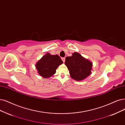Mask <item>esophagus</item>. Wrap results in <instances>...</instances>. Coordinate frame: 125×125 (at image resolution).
<instances>
[{
	"mask_svg": "<svg viewBox=\"0 0 125 125\" xmlns=\"http://www.w3.org/2000/svg\"><path fill=\"white\" fill-rule=\"evenodd\" d=\"M62 60L63 61V62L64 63L65 62V58H62Z\"/></svg>",
	"mask_w": 125,
	"mask_h": 125,
	"instance_id": "1",
	"label": "esophagus"
}]
</instances>
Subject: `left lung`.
I'll list each match as a JSON object with an SVG mask.
<instances>
[{"label": "left lung", "mask_w": 125, "mask_h": 125, "mask_svg": "<svg viewBox=\"0 0 125 125\" xmlns=\"http://www.w3.org/2000/svg\"><path fill=\"white\" fill-rule=\"evenodd\" d=\"M65 64L71 77L76 80H83L91 73L92 63L77 52L73 53L71 57H67Z\"/></svg>", "instance_id": "left-lung-1"}]
</instances>
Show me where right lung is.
I'll use <instances>...</instances> for the list:
<instances>
[{"label": "right lung", "instance_id": "right-lung-1", "mask_svg": "<svg viewBox=\"0 0 125 125\" xmlns=\"http://www.w3.org/2000/svg\"><path fill=\"white\" fill-rule=\"evenodd\" d=\"M63 63L58 55L46 53L36 64L39 74L43 78H49L56 72L58 67Z\"/></svg>", "mask_w": 125, "mask_h": 125}]
</instances>
